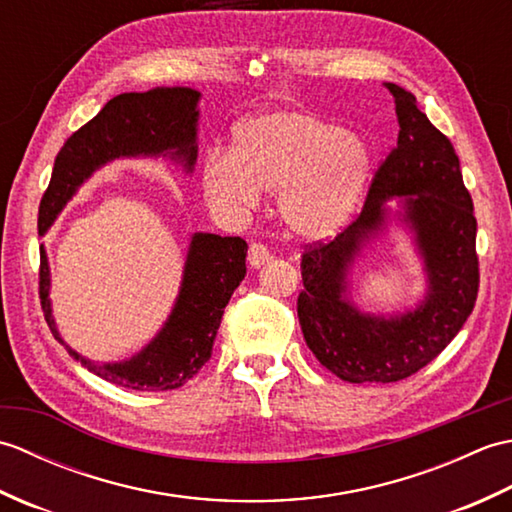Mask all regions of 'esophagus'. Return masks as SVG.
Returning a JSON list of instances; mask_svg holds the SVG:
<instances>
[{"instance_id": "esophagus-1", "label": "esophagus", "mask_w": 512, "mask_h": 512, "mask_svg": "<svg viewBox=\"0 0 512 512\" xmlns=\"http://www.w3.org/2000/svg\"><path fill=\"white\" fill-rule=\"evenodd\" d=\"M268 259H270V250L264 244L253 242V244L248 246V264L253 266V268L264 266Z\"/></svg>"}]
</instances>
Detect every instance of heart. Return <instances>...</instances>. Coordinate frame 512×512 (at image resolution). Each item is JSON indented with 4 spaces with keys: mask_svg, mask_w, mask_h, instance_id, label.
I'll return each instance as SVG.
<instances>
[{
    "mask_svg": "<svg viewBox=\"0 0 512 512\" xmlns=\"http://www.w3.org/2000/svg\"><path fill=\"white\" fill-rule=\"evenodd\" d=\"M369 178V151L341 125L303 112H270L237 127L235 154L213 149L204 158L206 198L242 217L279 191V213L290 233L321 239L350 220Z\"/></svg>",
    "mask_w": 512,
    "mask_h": 512,
    "instance_id": "b5f03b06",
    "label": "heart"
}]
</instances>
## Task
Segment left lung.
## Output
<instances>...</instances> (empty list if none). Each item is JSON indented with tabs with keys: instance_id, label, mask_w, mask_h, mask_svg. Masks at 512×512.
<instances>
[{
	"instance_id": "1",
	"label": "left lung",
	"mask_w": 512,
	"mask_h": 512,
	"mask_svg": "<svg viewBox=\"0 0 512 512\" xmlns=\"http://www.w3.org/2000/svg\"><path fill=\"white\" fill-rule=\"evenodd\" d=\"M385 85L394 94L398 143L376 169L363 211L328 242L306 244L301 253L303 339L319 363L347 383H396L416 374L462 330L480 290L477 220L460 158L420 112L416 96ZM394 194L406 195L432 286L423 306L405 318H369L342 299L344 275L364 239L382 225V202Z\"/></svg>"
}]
</instances>
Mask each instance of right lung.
<instances>
[{"label":"right lung","mask_w":512,"mask_h":512,"mask_svg":"<svg viewBox=\"0 0 512 512\" xmlns=\"http://www.w3.org/2000/svg\"><path fill=\"white\" fill-rule=\"evenodd\" d=\"M198 99L200 92L191 88H158L118 94L107 101L103 110L90 123L76 129L59 149L50 184L39 204V233L48 231L81 182L107 160L171 151V156L182 158L184 167L191 171L198 158ZM246 250L248 244L242 237L195 233L176 308L156 339L132 361L96 365L63 343L52 321L48 301L50 270L46 250L41 248L39 299L43 317L54 339L65 345L70 356L103 380L136 391L178 389L211 358L226 303L246 275Z\"/></svg>","instance_id":"obj_1"}]
</instances>
